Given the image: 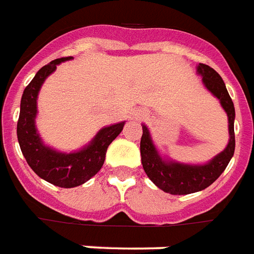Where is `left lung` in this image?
<instances>
[{
  "label": "left lung",
  "instance_id": "1",
  "mask_svg": "<svg viewBox=\"0 0 254 254\" xmlns=\"http://www.w3.org/2000/svg\"><path fill=\"white\" fill-rule=\"evenodd\" d=\"M197 71L202 75V80L206 89L213 95H216L220 100L224 111L227 112L230 142L220 154H217L210 163L205 165L165 163L164 160L160 159L159 153L156 152V147L153 146L147 128L145 126H142V167L146 172V175L149 176V179L165 193L190 194L206 189L222 175V172L226 170L235 150V134H234L235 109H234L231 97L226 89V84L223 82L222 76L206 64H198Z\"/></svg>",
  "mask_w": 254,
  "mask_h": 254
}]
</instances>
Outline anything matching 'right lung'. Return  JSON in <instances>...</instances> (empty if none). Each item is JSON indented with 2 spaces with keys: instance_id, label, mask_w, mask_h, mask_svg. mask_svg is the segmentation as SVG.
Listing matches in <instances>:
<instances>
[{
  "instance_id": "right-lung-1",
  "label": "right lung",
  "mask_w": 254,
  "mask_h": 254,
  "mask_svg": "<svg viewBox=\"0 0 254 254\" xmlns=\"http://www.w3.org/2000/svg\"><path fill=\"white\" fill-rule=\"evenodd\" d=\"M72 57L56 59L42 66L28 83L20 104L17 120V139L27 163L39 178L59 188H76L101 170L105 161L108 146L122 132L124 123H118L102 128L89 146L76 153H59L46 147L37 134L34 119L37 115V95L44 80L56 69L61 61Z\"/></svg>"
}]
</instances>
